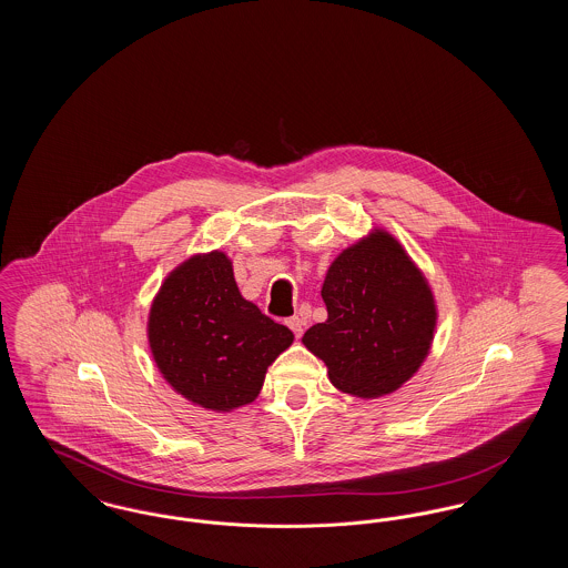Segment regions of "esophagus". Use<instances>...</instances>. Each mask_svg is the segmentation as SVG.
Returning <instances> with one entry per match:
<instances>
[{"label": "esophagus", "mask_w": 568, "mask_h": 568, "mask_svg": "<svg viewBox=\"0 0 568 568\" xmlns=\"http://www.w3.org/2000/svg\"><path fill=\"white\" fill-rule=\"evenodd\" d=\"M287 325H290V329L296 334V338L302 336V332H304V320H302V317H297V315L290 317V320H287Z\"/></svg>", "instance_id": "esophagus-1"}]
</instances>
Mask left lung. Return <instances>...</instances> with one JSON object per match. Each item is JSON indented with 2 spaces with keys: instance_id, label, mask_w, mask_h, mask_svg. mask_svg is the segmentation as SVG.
<instances>
[{
  "instance_id": "8db88e82",
  "label": "left lung",
  "mask_w": 568,
  "mask_h": 568,
  "mask_svg": "<svg viewBox=\"0 0 568 568\" xmlns=\"http://www.w3.org/2000/svg\"><path fill=\"white\" fill-rule=\"evenodd\" d=\"M327 320L302 343L334 387L362 398L396 392L430 352L436 306L428 281L385 230L345 248L322 287Z\"/></svg>"
}]
</instances>
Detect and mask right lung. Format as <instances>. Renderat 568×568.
I'll return each instance as SVG.
<instances>
[{
  "label": "right lung",
  "instance_id": "obj_1",
  "mask_svg": "<svg viewBox=\"0 0 568 568\" xmlns=\"http://www.w3.org/2000/svg\"><path fill=\"white\" fill-rule=\"evenodd\" d=\"M149 343L181 396L221 413L257 398L294 334L241 296L232 262L213 251L168 274L149 313Z\"/></svg>",
  "mask_w": 568,
  "mask_h": 568
}]
</instances>
